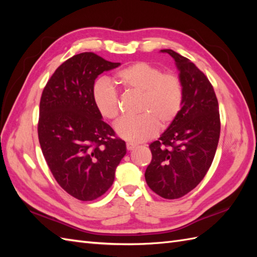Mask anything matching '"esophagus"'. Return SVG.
I'll use <instances>...</instances> for the list:
<instances>
[{
  "label": "esophagus",
  "instance_id": "esophagus-1",
  "mask_svg": "<svg viewBox=\"0 0 257 257\" xmlns=\"http://www.w3.org/2000/svg\"><path fill=\"white\" fill-rule=\"evenodd\" d=\"M125 147H127V150H133L136 148V147H137V145L132 144V143H127L125 144Z\"/></svg>",
  "mask_w": 257,
  "mask_h": 257
}]
</instances>
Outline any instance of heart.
Masks as SVG:
<instances>
[{
  "mask_svg": "<svg viewBox=\"0 0 257 257\" xmlns=\"http://www.w3.org/2000/svg\"><path fill=\"white\" fill-rule=\"evenodd\" d=\"M117 83L140 95L138 117L122 119L116 124V133L124 140L141 143L159 130L166 129L177 119L183 103L182 81L176 73L162 72L156 65L140 61L128 65L116 74ZM92 101L103 118L117 120L121 112L117 90L106 79L92 87Z\"/></svg>",
  "mask_w": 257,
  "mask_h": 257,
  "instance_id": "heart-1",
  "label": "heart"
}]
</instances>
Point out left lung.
<instances>
[{"mask_svg": "<svg viewBox=\"0 0 257 257\" xmlns=\"http://www.w3.org/2000/svg\"><path fill=\"white\" fill-rule=\"evenodd\" d=\"M180 70L183 103L177 119L149 148L152 159L145 173L147 184L163 199L182 198L192 191L214 159L221 132L219 102L203 72L172 50Z\"/></svg>", "mask_w": 257, "mask_h": 257, "instance_id": "obj_1", "label": "left lung"}]
</instances>
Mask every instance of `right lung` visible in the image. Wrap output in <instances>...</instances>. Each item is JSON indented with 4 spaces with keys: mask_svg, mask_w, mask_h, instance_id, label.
I'll list each match as a JSON object with an SVG mask.
<instances>
[{
    "mask_svg": "<svg viewBox=\"0 0 257 257\" xmlns=\"http://www.w3.org/2000/svg\"><path fill=\"white\" fill-rule=\"evenodd\" d=\"M95 53L68 58L48 79L40 101L38 140L57 183L74 198L92 201L111 187L125 143L92 101L98 75L118 67Z\"/></svg>",
    "mask_w": 257,
    "mask_h": 257,
    "instance_id": "add662e5",
    "label": "right lung"
}]
</instances>
